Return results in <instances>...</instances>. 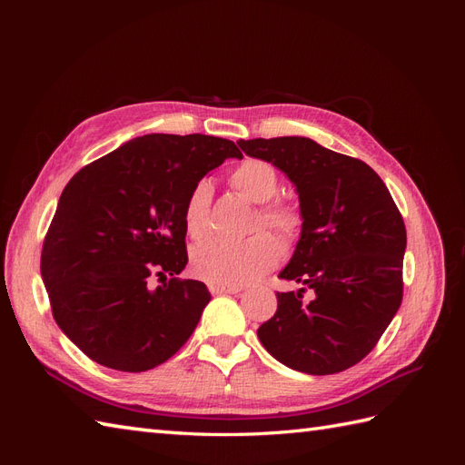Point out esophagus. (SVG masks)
<instances>
[{
	"label": "esophagus",
	"instance_id": "obj_1",
	"mask_svg": "<svg viewBox=\"0 0 465 465\" xmlns=\"http://www.w3.org/2000/svg\"><path fill=\"white\" fill-rule=\"evenodd\" d=\"M211 294H236L241 292V287H223V285H209Z\"/></svg>",
	"mask_w": 465,
	"mask_h": 465
}]
</instances>
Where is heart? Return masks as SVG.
I'll list each match as a JSON object with an SVG mask.
<instances>
[{
    "label": "heart",
    "mask_w": 465,
    "mask_h": 465,
    "mask_svg": "<svg viewBox=\"0 0 465 465\" xmlns=\"http://www.w3.org/2000/svg\"><path fill=\"white\" fill-rule=\"evenodd\" d=\"M234 190L248 202L262 205L254 231L265 227L275 232L285 248L297 242L302 229V215L297 207L283 202H272L279 192V180L272 164L250 159L234 168L231 176ZM213 198V184L202 178L192 186L182 211L184 229L193 241H203L211 232L209 207ZM279 260V244L272 234L258 232L244 242L231 244L209 241L192 250L190 265L195 277L209 285L241 287L270 272Z\"/></svg>",
    "instance_id": "obj_1"
}]
</instances>
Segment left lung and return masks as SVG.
<instances>
[{"instance_id":"obj_1","label":"left lung","mask_w":465,"mask_h":465,"mask_svg":"<svg viewBox=\"0 0 465 465\" xmlns=\"http://www.w3.org/2000/svg\"><path fill=\"white\" fill-rule=\"evenodd\" d=\"M248 157L272 163L299 195L302 229L279 277L302 285L277 292V312L258 328L285 367L323 376L367 357L403 294L405 224L386 184L359 159L308 137L241 139ZM308 288L313 299H302Z\"/></svg>"}]
</instances>
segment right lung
I'll return each mask as SVG.
<instances>
[{"label": "right lung", "mask_w": 465, "mask_h": 465, "mask_svg": "<svg viewBox=\"0 0 465 465\" xmlns=\"http://www.w3.org/2000/svg\"><path fill=\"white\" fill-rule=\"evenodd\" d=\"M231 157L242 154L229 139L149 134L67 182L40 273L55 323L89 359L143 372L188 341L211 294L174 277L188 263L182 211L195 182ZM153 276L163 285L153 290Z\"/></svg>", "instance_id": "obj_1"}]
</instances>
